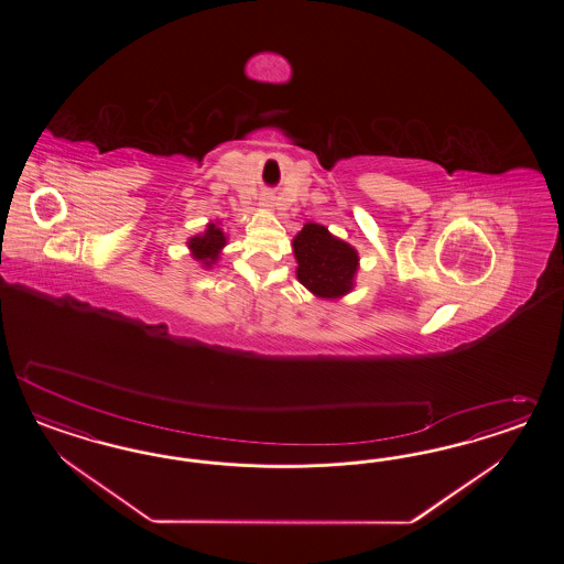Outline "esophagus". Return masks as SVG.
<instances>
[{
    "instance_id": "34e87169",
    "label": "esophagus",
    "mask_w": 564,
    "mask_h": 564,
    "mask_svg": "<svg viewBox=\"0 0 564 564\" xmlns=\"http://www.w3.org/2000/svg\"><path fill=\"white\" fill-rule=\"evenodd\" d=\"M260 200H262V203H260V205L264 206V208H273V206H274L273 192H264V194H262V198H260Z\"/></svg>"
}]
</instances>
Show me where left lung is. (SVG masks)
<instances>
[{
  "instance_id": "obj_1",
  "label": "left lung",
  "mask_w": 564,
  "mask_h": 564,
  "mask_svg": "<svg viewBox=\"0 0 564 564\" xmlns=\"http://www.w3.org/2000/svg\"><path fill=\"white\" fill-rule=\"evenodd\" d=\"M300 283L323 300H339L354 290L358 273V250L335 238L325 225L306 223L293 238Z\"/></svg>"
}]
</instances>
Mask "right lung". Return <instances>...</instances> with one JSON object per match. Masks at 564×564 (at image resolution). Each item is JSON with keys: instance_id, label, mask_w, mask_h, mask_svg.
I'll list each match as a JSON object with an SVG mask.
<instances>
[{"instance_id": "1", "label": "right lung", "mask_w": 564, "mask_h": 564, "mask_svg": "<svg viewBox=\"0 0 564 564\" xmlns=\"http://www.w3.org/2000/svg\"><path fill=\"white\" fill-rule=\"evenodd\" d=\"M225 243H227V238H225L221 227H217L215 223H208V225H206L205 234H198V236L188 239V248L189 252H192V257L196 258V260H200L206 269L217 262V258L221 254Z\"/></svg>"}]
</instances>
